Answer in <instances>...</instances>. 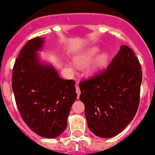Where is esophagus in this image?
<instances>
[{
    "label": "esophagus",
    "mask_w": 155,
    "mask_h": 155,
    "mask_svg": "<svg viewBox=\"0 0 155 155\" xmlns=\"http://www.w3.org/2000/svg\"><path fill=\"white\" fill-rule=\"evenodd\" d=\"M75 89H76V94H77V96L79 97V96L80 95V87H78V86H76V87H75Z\"/></svg>",
    "instance_id": "obj_1"
}]
</instances>
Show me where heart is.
Here are the masks:
<instances>
[{
  "label": "heart",
  "mask_w": 155,
  "mask_h": 155,
  "mask_svg": "<svg viewBox=\"0 0 155 155\" xmlns=\"http://www.w3.org/2000/svg\"><path fill=\"white\" fill-rule=\"evenodd\" d=\"M99 51L97 47H91L86 50L84 53H80L75 58V62L80 66H85L91 61L95 57ZM107 53H104L97 56L95 60L94 61L91 67L89 68V72L91 74H94L103 68L108 61Z\"/></svg>",
  "instance_id": "heart-1"
}]
</instances>
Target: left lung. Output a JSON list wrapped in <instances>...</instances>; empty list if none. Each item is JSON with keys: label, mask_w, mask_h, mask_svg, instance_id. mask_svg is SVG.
<instances>
[{"label": "left lung", "mask_w": 155, "mask_h": 155, "mask_svg": "<svg viewBox=\"0 0 155 155\" xmlns=\"http://www.w3.org/2000/svg\"><path fill=\"white\" fill-rule=\"evenodd\" d=\"M143 72L132 49L121 45L105 70L80 82L89 129L98 137L122 132L138 110Z\"/></svg>", "instance_id": "1"}]
</instances>
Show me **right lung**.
<instances>
[{"mask_svg":"<svg viewBox=\"0 0 155 155\" xmlns=\"http://www.w3.org/2000/svg\"><path fill=\"white\" fill-rule=\"evenodd\" d=\"M44 40H29L15 59L12 87L22 119L32 131L45 138L60 136L77 97L75 82L64 80L50 65L41 64L36 52Z\"/></svg>","mask_w":155,"mask_h":155,"instance_id":"obj_1","label":"right lung"}]
</instances>
